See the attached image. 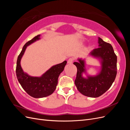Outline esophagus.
Instances as JSON below:
<instances>
[{
    "label": "esophagus",
    "mask_w": 130,
    "mask_h": 130,
    "mask_svg": "<svg viewBox=\"0 0 130 130\" xmlns=\"http://www.w3.org/2000/svg\"><path fill=\"white\" fill-rule=\"evenodd\" d=\"M73 60H74V59L73 58H69V59H68V64H71V63H73Z\"/></svg>",
    "instance_id": "esophagus-1"
}]
</instances>
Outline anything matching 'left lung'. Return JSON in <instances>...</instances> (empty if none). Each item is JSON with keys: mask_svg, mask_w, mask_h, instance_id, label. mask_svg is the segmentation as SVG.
Masks as SVG:
<instances>
[{"mask_svg": "<svg viewBox=\"0 0 130 130\" xmlns=\"http://www.w3.org/2000/svg\"><path fill=\"white\" fill-rule=\"evenodd\" d=\"M99 48L90 52L92 56L101 60L100 72L95 76H82L86 73L85 61L78 59V62H74L77 67L76 77L75 84L77 90L83 95L91 98H97L103 95L111 87L117 73V57L112 46L99 37Z\"/></svg>", "mask_w": 130, "mask_h": 130, "instance_id": "8db88e82", "label": "left lung"}]
</instances>
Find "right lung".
Masks as SVG:
<instances>
[{
    "mask_svg": "<svg viewBox=\"0 0 130 130\" xmlns=\"http://www.w3.org/2000/svg\"><path fill=\"white\" fill-rule=\"evenodd\" d=\"M40 35L34 37L25 43L18 56L16 66V75L22 88L29 95L35 98L48 96L53 94L58 83V78L63 71L67 61L55 65L43 74L41 77H33L24 73L21 66V60L26 47L31 43L40 40Z\"/></svg>",
    "mask_w": 130,
    "mask_h": 130,
    "instance_id": "1",
    "label": "right lung"
}]
</instances>
